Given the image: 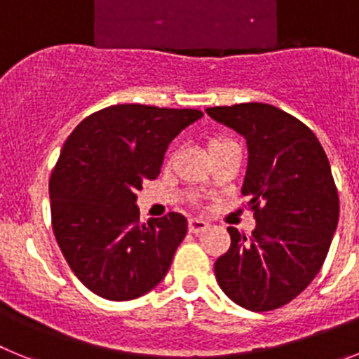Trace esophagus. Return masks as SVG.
<instances>
[{
    "label": "esophagus",
    "instance_id": "obj_1",
    "mask_svg": "<svg viewBox=\"0 0 359 359\" xmlns=\"http://www.w3.org/2000/svg\"><path fill=\"white\" fill-rule=\"evenodd\" d=\"M208 228V223L207 221H203V219H190L189 221V230L190 233H201V231H205Z\"/></svg>",
    "mask_w": 359,
    "mask_h": 359
}]
</instances>
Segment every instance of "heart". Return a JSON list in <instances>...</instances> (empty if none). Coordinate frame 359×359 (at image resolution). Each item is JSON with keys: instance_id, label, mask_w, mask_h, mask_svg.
Segmentation results:
<instances>
[{"instance_id": "obj_1", "label": "heart", "mask_w": 359, "mask_h": 359, "mask_svg": "<svg viewBox=\"0 0 359 359\" xmlns=\"http://www.w3.org/2000/svg\"><path fill=\"white\" fill-rule=\"evenodd\" d=\"M224 142H228V140H212L210 145H208V149L215 147V145H219V144H224Z\"/></svg>"}]
</instances>
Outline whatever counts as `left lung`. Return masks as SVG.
Returning a JSON list of instances; mask_svg holds the SVG:
<instances>
[{"instance_id": "8db88e82", "label": "left lung", "mask_w": 359, "mask_h": 359, "mask_svg": "<svg viewBox=\"0 0 359 359\" xmlns=\"http://www.w3.org/2000/svg\"><path fill=\"white\" fill-rule=\"evenodd\" d=\"M207 113L246 138L241 192L257 221L250 237L228 226L231 244L215 261V278L244 309H278L316 277L338 226L340 199L327 154L306 123L269 104Z\"/></svg>"}]
</instances>
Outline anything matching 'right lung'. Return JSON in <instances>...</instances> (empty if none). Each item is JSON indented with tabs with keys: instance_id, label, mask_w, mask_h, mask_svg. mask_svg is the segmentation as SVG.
<instances>
[{
	"instance_id": "right-lung-1",
	"label": "right lung",
	"mask_w": 359,
	"mask_h": 359,
	"mask_svg": "<svg viewBox=\"0 0 359 359\" xmlns=\"http://www.w3.org/2000/svg\"><path fill=\"white\" fill-rule=\"evenodd\" d=\"M199 109L118 104L82 120L50 176L52 226L72 271L107 300L156 287L187 233L185 215L140 221L136 192L160 174L165 151Z\"/></svg>"
}]
</instances>
